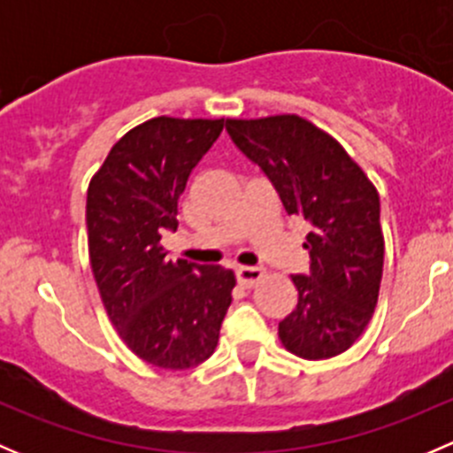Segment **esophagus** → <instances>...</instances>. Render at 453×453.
<instances>
[{"label":"esophagus","mask_w":453,"mask_h":453,"mask_svg":"<svg viewBox=\"0 0 453 453\" xmlns=\"http://www.w3.org/2000/svg\"><path fill=\"white\" fill-rule=\"evenodd\" d=\"M263 276H265L263 267H239L236 269V278H239V282L243 287H254Z\"/></svg>","instance_id":"obj_1"}]
</instances>
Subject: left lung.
Here are the masks:
<instances>
[{
  "instance_id": "8db88e82",
  "label": "left lung",
  "mask_w": 453,
  "mask_h": 453,
  "mask_svg": "<svg viewBox=\"0 0 453 453\" xmlns=\"http://www.w3.org/2000/svg\"><path fill=\"white\" fill-rule=\"evenodd\" d=\"M226 131L272 181L287 214L309 223V273L294 276L298 304L278 324L280 342L303 359L344 353L377 307L383 273L377 190L340 142L300 116L227 120Z\"/></svg>"
}]
</instances>
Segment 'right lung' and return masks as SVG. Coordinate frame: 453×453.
I'll return each instance as SVG.
<instances>
[{
	"label": "right lung",
	"mask_w": 453,
	"mask_h": 453,
	"mask_svg": "<svg viewBox=\"0 0 453 453\" xmlns=\"http://www.w3.org/2000/svg\"><path fill=\"white\" fill-rule=\"evenodd\" d=\"M223 120L159 116L116 142L87 190L89 260L118 335L157 368L199 366L217 349L236 278L221 265L171 260L164 232Z\"/></svg>",
	"instance_id": "add662e5"
}]
</instances>
